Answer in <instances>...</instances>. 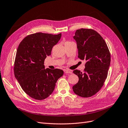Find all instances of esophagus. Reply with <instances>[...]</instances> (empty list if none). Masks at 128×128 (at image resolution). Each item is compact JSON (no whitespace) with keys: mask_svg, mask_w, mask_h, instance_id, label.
<instances>
[{"mask_svg":"<svg viewBox=\"0 0 128 128\" xmlns=\"http://www.w3.org/2000/svg\"><path fill=\"white\" fill-rule=\"evenodd\" d=\"M64 72L66 73V74H72V71H71V70H64Z\"/></svg>","mask_w":128,"mask_h":128,"instance_id":"esophagus-1","label":"esophagus"}]
</instances>
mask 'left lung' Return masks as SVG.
I'll use <instances>...</instances> for the list:
<instances>
[{
    "label": "left lung",
    "instance_id": "1",
    "mask_svg": "<svg viewBox=\"0 0 128 128\" xmlns=\"http://www.w3.org/2000/svg\"><path fill=\"white\" fill-rule=\"evenodd\" d=\"M73 38L76 42L78 57L86 61L84 73L78 70L73 72L78 77L73 90L81 97H89L104 85L110 64V52L104 40L93 30H77Z\"/></svg>",
    "mask_w": 128,
    "mask_h": 128
}]
</instances>
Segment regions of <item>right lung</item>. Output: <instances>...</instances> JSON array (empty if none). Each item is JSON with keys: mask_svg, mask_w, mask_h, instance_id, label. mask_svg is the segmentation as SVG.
I'll list each match as a JSON object with an SVG mask.
<instances>
[{"mask_svg": "<svg viewBox=\"0 0 128 128\" xmlns=\"http://www.w3.org/2000/svg\"><path fill=\"white\" fill-rule=\"evenodd\" d=\"M61 36L62 33H36L27 36L18 46L14 76L22 90L33 98H46L53 92L58 79L64 74L60 69H45L44 64Z\"/></svg>", "mask_w": 128, "mask_h": 128, "instance_id": "add662e5", "label": "right lung"}]
</instances>
